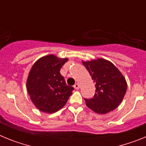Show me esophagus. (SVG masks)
<instances>
[{"label":"esophagus","mask_w":146,"mask_h":146,"mask_svg":"<svg viewBox=\"0 0 146 146\" xmlns=\"http://www.w3.org/2000/svg\"><path fill=\"white\" fill-rule=\"evenodd\" d=\"M74 88L75 89H79L80 88V85L78 84V83H76V84L74 86Z\"/></svg>","instance_id":"34e87169"}]
</instances>
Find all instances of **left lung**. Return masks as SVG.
<instances>
[{
	"mask_svg": "<svg viewBox=\"0 0 146 146\" xmlns=\"http://www.w3.org/2000/svg\"><path fill=\"white\" fill-rule=\"evenodd\" d=\"M94 80L96 92L91 99H85L86 105L95 113L105 114L122 102L127 84L120 71L111 62L102 58L82 61Z\"/></svg>",
	"mask_w": 146,
	"mask_h": 146,
	"instance_id": "1",
	"label": "left lung"
}]
</instances>
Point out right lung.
Instances as JSON below:
<instances>
[{"label": "right lung", "mask_w": 146, "mask_h": 146, "mask_svg": "<svg viewBox=\"0 0 146 146\" xmlns=\"http://www.w3.org/2000/svg\"><path fill=\"white\" fill-rule=\"evenodd\" d=\"M67 58L50 55L38 59L32 66L27 80V90L32 102L39 110L53 113L66 104L74 88L67 86L60 74Z\"/></svg>", "instance_id": "1"}]
</instances>
